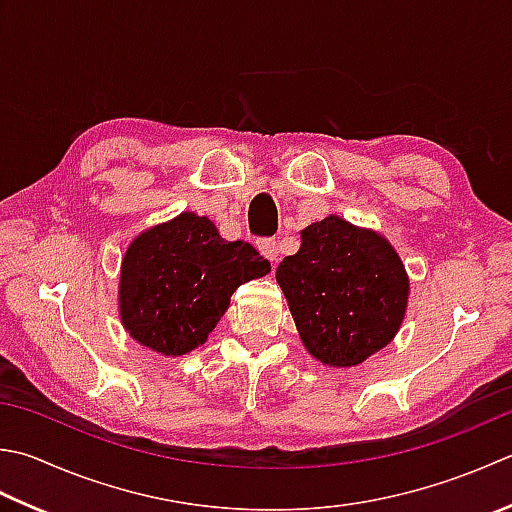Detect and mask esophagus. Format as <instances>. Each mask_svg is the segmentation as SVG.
Segmentation results:
<instances>
[{
    "mask_svg": "<svg viewBox=\"0 0 512 512\" xmlns=\"http://www.w3.org/2000/svg\"><path fill=\"white\" fill-rule=\"evenodd\" d=\"M257 250L262 253L268 262H275L277 255H279V248H277V242L275 239H257Z\"/></svg>",
    "mask_w": 512,
    "mask_h": 512,
    "instance_id": "esophagus-1",
    "label": "esophagus"
}]
</instances>
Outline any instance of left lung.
<instances>
[{
  "label": "left lung",
  "mask_w": 512,
  "mask_h": 512,
  "mask_svg": "<svg viewBox=\"0 0 512 512\" xmlns=\"http://www.w3.org/2000/svg\"><path fill=\"white\" fill-rule=\"evenodd\" d=\"M299 235L302 246L275 273L299 337L322 364L366 362L404 322L410 284L402 259L386 237L337 215Z\"/></svg>",
  "instance_id": "1"
}]
</instances>
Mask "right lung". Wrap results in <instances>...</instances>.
Returning a JSON list of instances; mask_svg holds the SVG:
<instances>
[{"label":"right lung","instance_id":"1","mask_svg":"<svg viewBox=\"0 0 512 512\" xmlns=\"http://www.w3.org/2000/svg\"><path fill=\"white\" fill-rule=\"evenodd\" d=\"M270 273L246 242H226L208 217L182 213L130 242L119 275V317L130 337L166 357L202 346L230 295Z\"/></svg>","mask_w":512,"mask_h":512}]
</instances>
